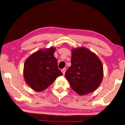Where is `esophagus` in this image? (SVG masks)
<instances>
[{"label":"esophagus","mask_w":125,"mask_h":125,"mask_svg":"<svg viewBox=\"0 0 125 125\" xmlns=\"http://www.w3.org/2000/svg\"><path fill=\"white\" fill-rule=\"evenodd\" d=\"M62 74H63V75H64L65 73V72H66V69H65V68H63L62 70Z\"/></svg>","instance_id":"esophagus-1"}]
</instances>
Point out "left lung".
<instances>
[{"label":"left lung","mask_w":125,"mask_h":125,"mask_svg":"<svg viewBox=\"0 0 125 125\" xmlns=\"http://www.w3.org/2000/svg\"><path fill=\"white\" fill-rule=\"evenodd\" d=\"M65 77L71 88L83 96L95 91L103 77V67L96 54L84 47L72 50L71 66Z\"/></svg>","instance_id":"obj_1"}]
</instances>
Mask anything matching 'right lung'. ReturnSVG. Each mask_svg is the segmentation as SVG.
<instances>
[{
  "instance_id": "add662e5",
  "label": "right lung",
  "mask_w": 125,
  "mask_h": 125,
  "mask_svg": "<svg viewBox=\"0 0 125 125\" xmlns=\"http://www.w3.org/2000/svg\"><path fill=\"white\" fill-rule=\"evenodd\" d=\"M55 51L53 47L40 50L28 58L24 62L25 81L36 91L45 90L57 77L63 75L58 67L57 60L54 56Z\"/></svg>"
}]
</instances>
